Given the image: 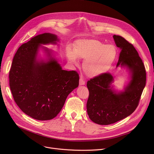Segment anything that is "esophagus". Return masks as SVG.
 <instances>
[{"label":"esophagus","instance_id":"obj_1","mask_svg":"<svg viewBox=\"0 0 154 154\" xmlns=\"http://www.w3.org/2000/svg\"><path fill=\"white\" fill-rule=\"evenodd\" d=\"M85 81L82 78H80L79 79V85H85Z\"/></svg>","mask_w":154,"mask_h":154}]
</instances>
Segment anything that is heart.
I'll list each match as a JSON object with an SVG mask.
<instances>
[{"label": "heart", "mask_w": 154, "mask_h": 154, "mask_svg": "<svg viewBox=\"0 0 154 154\" xmlns=\"http://www.w3.org/2000/svg\"><path fill=\"white\" fill-rule=\"evenodd\" d=\"M69 62L79 65V59L84 60L82 69L90 78L98 77L107 72L117 57V48L114 45H106L96 39H81L74 44L73 48H66Z\"/></svg>", "instance_id": "heart-1"}]
</instances>
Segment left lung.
I'll return each mask as SVG.
<instances>
[{"instance_id":"left-lung-1","label":"left lung","mask_w":154,"mask_h":154,"mask_svg":"<svg viewBox=\"0 0 154 154\" xmlns=\"http://www.w3.org/2000/svg\"><path fill=\"white\" fill-rule=\"evenodd\" d=\"M113 38L121 48L117 68L126 69L129 77L122 91L116 89L113 85L114 77L107 73L87 82V114L99 125L114 124L131 115L138 106L146 83L144 65L135 47L122 37L114 35Z\"/></svg>"}]
</instances>
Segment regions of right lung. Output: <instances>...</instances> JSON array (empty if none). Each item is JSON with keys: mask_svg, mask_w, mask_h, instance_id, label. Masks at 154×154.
Here are the masks:
<instances>
[{"mask_svg": "<svg viewBox=\"0 0 154 154\" xmlns=\"http://www.w3.org/2000/svg\"><path fill=\"white\" fill-rule=\"evenodd\" d=\"M59 42L55 34L37 35L18 48L12 60L9 85L14 99L23 112L36 120L56 117L79 86L77 73L63 70L54 51L43 46Z\"/></svg>", "mask_w": 154, "mask_h": 154, "instance_id": "right-lung-1", "label": "right lung"}]
</instances>
